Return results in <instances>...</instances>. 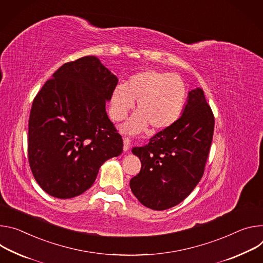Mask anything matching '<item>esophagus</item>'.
<instances>
[{"label":"esophagus","instance_id":"34e87169","mask_svg":"<svg viewBox=\"0 0 263 263\" xmlns=\"http://www.w3.org/2000/svg\"><path fill=\"white\" fill-rule=\"evenodd\" d=\"M129 147H130V140H129V138L124 137L123 138V149H124V152H127L129 149Z\"/></svg>","mask_w":263,"mask_h":263}]
</instances>
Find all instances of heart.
<instances>
[{
	"instance_id": "obj_1",
	"label": "heart",
	"mask_w": 263,
	"mask_h": 263,
	"mask_svg": "<svg viewBox=\"0 0 263 263\" xmlns=\"http://www.w3.org/2000/svg\"><path fill=\"white\" fill-rule=\"evenodd\" d=\"M184 79L169 72L145 70L129 78L127 84L118 83L112 91L109 115L115 121L123 120L137 101L138 112L121 126L126 134L162 130L171 126L182 114L187 98Z\"/></svg>"
}]
</instances>
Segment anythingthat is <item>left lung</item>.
Returning <instances> with one entry per match:
<instances>
[{
    "instance_id": "8db88e82",
    "label": "left lung",
    "mask_w": 263,
    "mask_h": 263,
    "mask_svg": "<svg viewBox=\"0 0 263 263\" xmlns=\"http://www.w3.org/2000/svg\"><path fill=\"white\" fill-rule=\"evenodd\" d=\"M214 116L199 87L188 94L180 118L133 154L141 170L129 186L145 207L166 210L183 201L200 181L210 152Z\"/></svg>"
}]
</instances>
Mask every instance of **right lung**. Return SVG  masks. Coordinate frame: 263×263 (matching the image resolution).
<instances>
[{"instance_id":"right-lung-1","label":"right lung","mask_w":263,"mask_h":263,"mask_svg":"<svg viewBox=\"0 0 263 263\" xmlns=\"http://www.w3.org/2000/svg\"><path fill=\"white\" fill-rule=\"evenodd\" d=\"M117 83L96 56H84L63 65L35 96L28 160L35 181L51 196L80 195L106 160L122 154V137L105 110Z\"/></svg>"}]
</instances>
